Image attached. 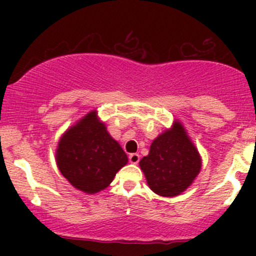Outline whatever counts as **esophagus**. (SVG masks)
<instances>
[{"label": "esophagus", "instance_id": "1", "mask_svg": "<svg viewBox=\"0 0 256 256\" xmlns=\"http://www.w3.org/2000/svg\"><path fill=\"white\" fill-rule=\"evenodd\" d=\"M128 160H130L131 164H138V162H140V155L136 154V152H134V154H130V155H128Z\"/></svg>", "mask_w": 256, "mask_h": 256}]
</instances>
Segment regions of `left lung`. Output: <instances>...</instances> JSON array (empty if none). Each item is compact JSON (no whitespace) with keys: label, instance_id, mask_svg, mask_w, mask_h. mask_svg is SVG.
<instances>
[{"label":"left lung","instance_id":"left-lung-1","mask_svg":"<svg viewBox=\"0 0 256 256\" xmlns=\"http://www.w3.org/2000/svg\"><path fill=\"white\" fill-rule=\"evenodd\" d=\"M140 166L152 192L173 198L192 184L202 161L184 126L176 120L171 128L152 140L149 154L140 161Z\"/></svg>","mask_w":256,"mask_h":256}]
</instances>
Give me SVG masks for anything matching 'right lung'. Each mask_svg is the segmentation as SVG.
Here are the masks:
<instances>
[{"label":"right lung","mask_w":256,"mask_h":256,"mask_svg":"<svg viewBox=\"0 0 256 256\" xmlns=\"http://www.w3.org/2000/svg\"><path fill=\"white\" fill-rule=\"evenodd\" d=\"M61 174L76 189L96 194L112 183L128 164V155L91 110L61 136L56 149Z\"/></svg>","instance_id":"right-lung-1"}]
</instances>
